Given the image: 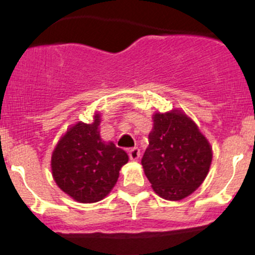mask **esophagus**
<instances>
[{"label":"esophagus","instance_id":"obj_1","mask_svg":"<svg viewBox=\"0 0 255 255\" xmlns=\"http://www.w3.org/2000/svg\"><path fill=\"white\" fill-rule=\"evenodd\" d=\"M140 157V150L137 147H133L129 150V158L131 160L139 159Z\"/></svg>","mask_w":255,"mask_h":255}]
</instances>
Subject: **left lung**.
I'll use <instances>...</instances> for the list:
<instances>
[{
    "mask_svg": "<svg viewBox=\"0 0 255 255\" xmlns=\"http://www.w3.org/2000/svg\"><path fill=\"white\" fill-rule=\"evenodd\" d=\"M211 162V145L186 114H154L141 164L159 197L177 201L191 195L207 176Z\"/></svg>",
    "mask_w": 255,
    "mask_h": 255,
    "instance_id": "obj_1",
    "label": "left lung"
}]
</instances>
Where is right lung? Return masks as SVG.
<instances>
[{"mask_svg":"<svg viewBox=\"0 0 255 255\" xmlns=\"http://www.w3.org/2000/svg\"><path fill=\"white\" fill-rule=\"evenodd\" d=\"M91 125L78 122L61 137L51 156V171L62 191L80 203H97L118 182L128 154L99 135L101 115Z\"/></svg>","mask_w":255,"mask_h":255,"instance_id":"obj_1","label":"right lung"}]
</instances>
